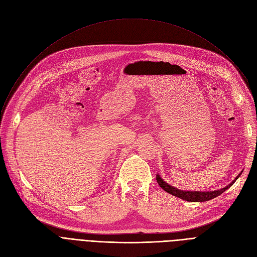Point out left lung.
<instances>
[{
	"label": "left lung",
	"instance_id": "8db88e82",
	"mask_svg": "<svg viewBox=\"0 0 257 257\" xmlns=\"http://www.w3.org/2000/svg\"><path fill=\"white\" fill-rule=\"evenodd\" d=\"M241 172L238 174V176H236V178L230 183L228 184L227 186L221 188V190H218V191H212V192H193V191H181V190H178V188L174 187L170 184H168L164 179H161V177L159 176V175L157 174L156 175V180H157V183L159 184V186L163 188L164 191H166L167 193L175 196V197H178L182 200H185V201H188V202H204V201H208V200H211L215 197L220 196L221 194H223L225 191H227L229 187H230L235 181L236 179L240 176Z\"/></svg>",
	"mask_w": 257,
	"mask_h": 257
}]
</instances>
